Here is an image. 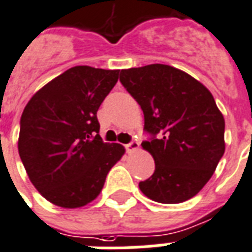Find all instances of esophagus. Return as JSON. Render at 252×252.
Masks as SVG:
<instances>
[{
	"instance_id": "1",
	"label": "esophagus",
	"mask_w": 252,
	"mask_h": 252,
	"mask_svg": "<svg viewBox=\"0 0 252 252\" xmlns=\"http://www.w3.org/2000/svg\"><path fill=\"white\" fill-rule=\"evenodd\" d=\"M140 148V145H138V142L137 141H132L129 142L128 145H126V149L128 153H132V152H136V150Z\"/></svg>"
}]
</instances>
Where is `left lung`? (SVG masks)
I'll return each mask as SVG.
<instances>
[{
    "mask_svg": "<svg viewBox=\"0 0 252 252\" xmlns=\"http://www.w3.org/2000/svg\"><path fill=\"white\" fill-rule=\"evenodd\" d=\"M120 82L141 106V144L154 158V174L138 187L146 197L179 204L197 195L225 152V120L211 91L170 65L123 69Z\"/></svg>",
    "mask_w": 252,
    "mask_h": 252,
    "instance_id": "8db88e82",
    "label": "left lung"
}]
</instances>
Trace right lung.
Segmentation results:
<instances>
[{
  "instance_id": "1",
  "label": "right lung",
  "mask_w": 252,
  "mask_h": 252,
  "mask_svg": "<svg viewBox=\"0 0 252 252\" xmlns=\"http://www.w3.org/2000/svg\"><path fill=\"white\" fill-rule=\"evenodd\" d=\"M119 70L74 66L37 90L21 118L18 152L31 183L49 203L81 208L96 199L120 144L99 136L96 111Z\"/></svg>"
}]
</instances>
